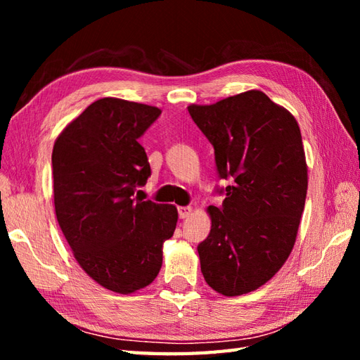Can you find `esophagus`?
Masks as SVG:
<instances>
[{"label":"esophagus","instance_id":"obj_1","mask_svg":"<svg viewBox=\"0 0 360 360\" xmlns=\"http://www.w3.org/2000/svg\"><path fill=\"white\" fill-rule=\"evenodd\" d=\"M178 215L181 219L188 218L192 215V207H188V205H184V207H178Z\"/></svg>","mask_w":360,"mask_h":360}]
</instances>
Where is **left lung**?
<instances>
[{"mask_svg": "<svg viewBox=\"0 0 360 360\" xmlns=\"http://www.w3.org/2000/svg\"><path fill=\"white\" fill-rule=\"evenodd\" d=\"M193 122L215 150L224 195L210 205L212 229L198 244L201 272L217 292L248 294L285 264L297 238L308 190L300 128L262 91L213 105H190Z\"/></svg>", "mask_w": 360, "mask_h": 360, "instance_id": "left-lung-1", "label": "left lung"}]
</instances>
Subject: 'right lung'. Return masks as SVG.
<instances>
[{
  "mask_svg": "<svg viewBox=\"0 0 360 360\" xmlns=\"http://www.w3.org/2000/svg\"><path fill=\"white\" fill-rule=\"evenodd\" d=\"M159 116L156 106L105 97L53 143L60 229L82 269L119 294H131L158 277L164 241L178 223L174 205L143 201L137 190L151 174L139 139Z\"/></svg>",
  "mask_w": 360,
  "mask_h": 360,
  "instance_id": "add662e5",
  "label": "right lung"
}]
</instances>
